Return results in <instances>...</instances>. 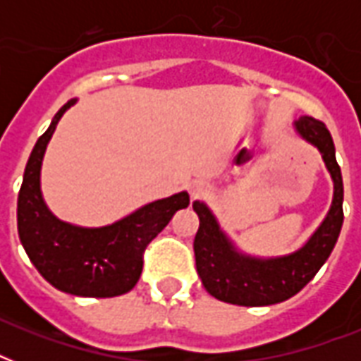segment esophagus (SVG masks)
<instances>
[{
    "instance_id": "34e87169",
    "label": "esophagus",
    "mask_w": 361,
    "mask_h": 361,
    "mask_svg": "<svg viewBox=\"0 0 361 361\" xmlns=\"http://www.w3.org/2000/svg\"><path fill=\"white\" fill-rule=\"evenodd\" d=\"M204 195V189L200 185H192L191 187V198H200Z\"/></svg>"
}]
</instances>
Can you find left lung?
Wrapping results in <instances>:
<instances>
[{
	"instance_id": "1",
	"label": "left lung",
	"mask_w": 361,
	"mask_h": 361,
	"mask_svg": "<svg viewBox=\"0 0 361 361\" xmlns=\"http://www.w3.org/2000/svg\"><path fill=\"white\" fill-rule=\"evenodd\" d=\"M298 133L319 147L326 166L334 178V204L320 228L294 255L274 260H257L241 257L223 236L217 221L202 202L192 208L198 214L200 226L195 236V260L204 288L221 302L262 307L285 302L302 290L313 279L336 247L343 226V176L336 161V146L328 127L311 116L296 121Z\"/></svg>"
}]
</instances>
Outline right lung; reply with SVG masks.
<instances>
[{
	"label": "right lung",
	"mask_w": 361,
	"mask_h": 361,
	"mask_svg": "<svg viewBox=\"0 0 361 361\" xmlns=\"http://www.w3.org/2000/svg\"><path fill=\"white\" fill-rule=\"evenodd\" d=\"M69 101L37 140L18 192V236L39 274L58 290L82 298H114L138 283L149 241L169 225L189 195L178 192L103 228H78L54 217L41 197V163L47 144Z\"/></svg>",
	"instance_id": "add662e5"
}]
</instances>
